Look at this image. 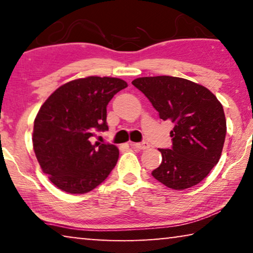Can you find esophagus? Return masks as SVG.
Masks as SVG:
<instances>
[{
  "instance_id": "obj_1",
  "label": "esophagus",
  "mask_w": 253,
  "mask_h": 253,
  "mask_svg": "<svg viewBox=\"0 0 253 253\" xmlns=\"http://www.w3.org/2000/svg\"><path fill=\"white\" fill-rule=\"evenodd\" d=\"M131 146L133 148H137V150H146V148L150 147V144L147 141H141V143H132Z\"/></svg>"
}]
</instances>
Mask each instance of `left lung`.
I'll list each match as a JSON object with an SVG mask.
<instances>
[{
	"label": "left lung",
	"instance_id": "8db88e82",
	"mask_svg": "<svg viewBox=\"0 0 253 253\" xmlns=\"http://www.w3.org/2000/svg\"><path fill=\"white\" fill-rule=\"evenodd\" d=\"M164 121L174 123L171 148H159L162 161L152 176L170 189L202 182L219 162L226 138L223 107L204 86L188 79L157 76L132 82Z\"/></svg>",
	"mask_w": 253,
	"mask_h": 253
}]
</instances>
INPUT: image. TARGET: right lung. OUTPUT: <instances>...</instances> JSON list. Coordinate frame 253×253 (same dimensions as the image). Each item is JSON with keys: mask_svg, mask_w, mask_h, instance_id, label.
Segmentation results:
<instances>
[{"mask_svg": "<svg viewBox=\"0 0 253 253\" xmlns=\"http://www.w3.org/2000/svg\"><path fill=\"white\" fill-rule=\"evenodd\" d=\"M127 84L120 78L86 77L58 87L34 120L33 150L41 169L65 192L92 191L108 177L119 160V148L93 143L96 131H107V105Z\"/></svg>", "mask_w": 253, "mask_h": 253, "instance_id": "1", "label": "right lung"}]
</instances>
